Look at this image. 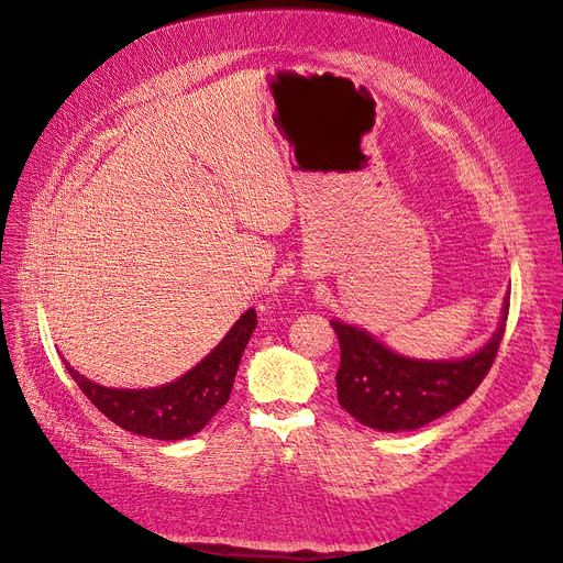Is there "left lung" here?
Segmentation results:
<instances>
[{
  "label": "left lung",
  "mask_w": 563,
  "mask_h": 563,
  "mask_svg": "<svg viewBox=\"0 0 563 563\" xmlns=\"http://www.w3.org/2000/svg\"><path fill=\"white\" fill-rule=\"evenodd\" d=\"M509 316L504 299L501 319L485 347L466 358L423 362L387 350L366 330L330 321L340 340L338 399L342 409L368 428L397 432L416 430L466 401L493 366Z\"/></svg>",
  "instance_id": "1"
}]
</instances>
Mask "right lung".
<instances>
[{
    "mask_svg": "<svg viewBox=\"0 0 563 563\" xmlns=\"http://www.w3.org/2000/svg\"><path fill=\"white\" fill-rule=\"evenodd\" d=\"M254 328L256 311H244L219 342V347L201 358L192 371L150 390H117V387L88 380L68 364L66 371L78 383L82 395L123 430L154 440H183L199 432L213 419L216 411L225 407L242 352Z\"/></svg>",
    "mask_w": 563,
    "mask_h": 563,
    "instance_id": "1",
    "label": "right lung"
}]
</instances>
